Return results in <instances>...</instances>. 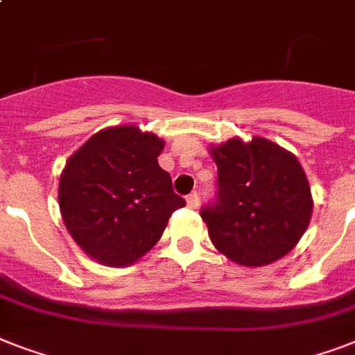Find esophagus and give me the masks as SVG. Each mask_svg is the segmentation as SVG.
I'll list each match as a JSON object with an SVG mask.
<instances>
[{
  "label": "esophagus",
  "instance_id": "34e87169",
  "mask_svg": "<svg viewBox=\"0 0 355 355\" xmlns=\"http://www.w3.org/2000/svg\"><path fill=\"white\" fill-rule=\"evenodd\" d=\"M186 202H188L189 208H193V210L195 208H199V195L195 193V191L193 193H189L188 197H186Z\"/></svg>",
  "mask_w": 355,
  "mask_h": 355
}]
</instances>
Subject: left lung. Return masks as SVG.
Returning a JSON list of instances; mask_svg holds the SVG:
<instances>
[{
  "instance_id": "1",
  "label": "left lung",
  "mask_w": 355,
  "mask_h": 355,
  "mask_svg": "<svg viewBox=\"0 0 355 355\" xmlns=\"http://www.w3.org/2000/svg\"><path fill=\"white\" fill-rule=\"evenodd\" d=\"M219 171L216 206L200 211L214 247L230 261L263 267L308 230L313 199L297 156L267 138L210 145Z\"/></svg>"
}]
</instances>
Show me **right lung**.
I'll return each instance as SVG.
<instances>
[{"label": "right lung", "instance_id": "right-lung-1", "mask_svg": "<svg viewBox=\"0 0 355 355\" xmlns=\"http://www.w3.org/2000/svg\"><path fill=\"white\" fill-rule=\"evenodd\" d=\"M164 139L136 125L96 132L69 156L58 182L60 216L92 259L127 267L149 252L186 200L158 166Z\"/></svg>", "mask_w": 355, "mask_h": 355}]
</instances>
